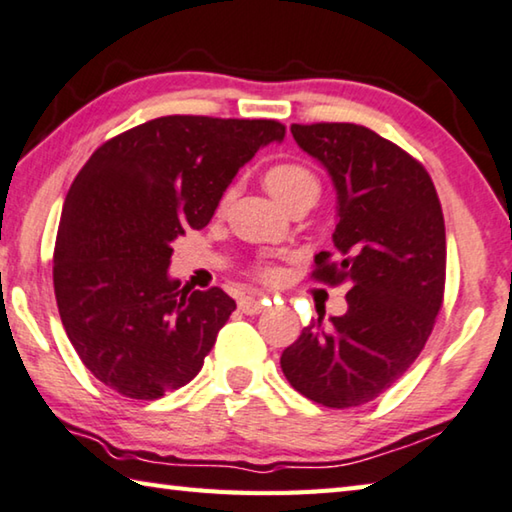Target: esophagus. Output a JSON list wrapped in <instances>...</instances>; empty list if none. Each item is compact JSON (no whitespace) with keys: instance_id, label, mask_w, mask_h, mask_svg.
<instances>
[{"instance_id":"esophagus-1","label":"esophagus","mask_w":512,"mask_h":512,"mask_svg":"<svg viewBox=\"0 0 512 512\" xmlns=\"http://www.w3.org/2000/svg\"><path fill=\"white\" fill-rule=\"evenodd\" d=\"M238 306L242 313H247V316H256V313L265 311V302H258V300H254V297H242Z\"/></svg>"}]
</instances>
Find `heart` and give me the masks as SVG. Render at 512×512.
Segmentation results:
<instances>
[{
    "instance_id": "heart-1",
    "label": "heart",
    "mask_w": 512,
    "mask_h": 512,
    "mask_svg": "<svg viewBox=\"0 0 512 512\" xmlns=\"http://www.w3.org/2000/svg\"><path fill=\"white\" fill-rule=\"evenodd\" d=\"M263 180H265L267 192H270L283 208H288L290 203H293L295 199H300V196H304V194H318L320 192L318 178L313 176L309 169L302 167V164H297V162L272 164V167L265 171ZM256 274L263 281H270V283L279 281V277H281V272L270 263L258 265Z\"/></svg>"
}]
</instances>
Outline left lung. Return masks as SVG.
Listing matches in <instances>:
<instances>
[{
  "instance_id": "left-lung-1",
  "label": "left lung",
  "mask_w": 512,
  "mask_h": 512,
  "mask_svg": "<svg viewBox=\"0 0 512 512\" xmlns=\"http://www.w3.org/2000/svg\"><path fill=\"white\" fill-rule=\"evenodd\" d=\"M297 146L336 190V254H316L313 277L350 281L348 311L304 327L281 371L313 403L357 407L414 364L442 309L446 231L428 171L355 123L290 125Z\"/></svg>"
}]
</instances>
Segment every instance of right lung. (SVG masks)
Here are the masks:
<instances>
[{"mask_svg": "<svg viewBox=\"0 0 512 512\" xmlns=\"http://www.w3.org/2000/svg\"><path fill=\"white\" fill-rule=\"evenodd\" d=\"M277 121L162 116L109 139L70 185L54 295L82 364L125 398L155 400L201 371L235 302L169 277L174 240L215 215Z\"/></svg>", "mask_w": 512, "mask_h": 512, "instance_id": "add662e5", "label": "right lung"}]
</instances>
